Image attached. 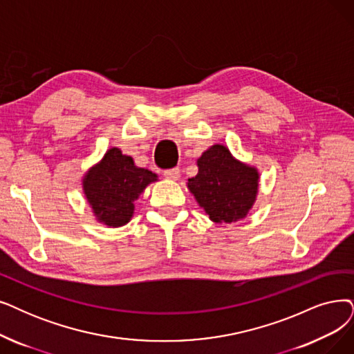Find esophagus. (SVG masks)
Here are the masks:
<instances>
[{"mask_svg":"<svg viewBox=\"0 0 354 354\" xmlns=\"http://www.w3.org/2000/svg\"><path fill=\"white\" fill-rule=\"evenodd\" d=\"M164 176L167 178H171V180H177L180 177V168L174 167V168H168L164 171Z\"/></svg>","mask_w":354,"mask_h":354,"instance_id":"esophagus-1","label":"esophagus"}]
</instances>
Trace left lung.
Segmentation results:
<instances>
[{"mask_svg": "<svg viewBox=\"0 0 354 354\" xmlns=\"http://www.w3.org/2000/svg\"><path fill=\"white\" fill-rule=\"evenodd\" d=\"M199 173L187 187L206 215L216 223H231L247 216L259 190V173L236 161L230 149L214 145L197 160Z\"/></svg>", "mask_w": 354, "mask_h": 354, "instance_id": "left-lung-1", "label": "left lung"}]
</instances>
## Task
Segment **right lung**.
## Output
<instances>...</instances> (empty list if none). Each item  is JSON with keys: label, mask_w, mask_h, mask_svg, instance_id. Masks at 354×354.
I'll use <instances>...</instances> for the list:
<instances>
[{"label": "right lung", "mask_w": 354, "mask_h": 354, "mask_svg": "<svg viewBox=\"0 0 354 354\" xmlns=\"http://www.w3.org/2000/svg\"><path fill=\"white\" fill-rule=\"evenodd\" d=\"M155 180L157 174L136 167L119 148H111L84 177L82 187L97 221L116 228L131 221L133 202Z\"/></svg>", "instance_id": "obj_1"}]
</instances>
